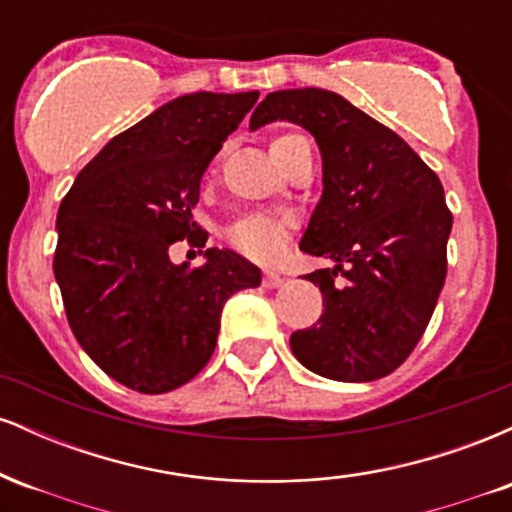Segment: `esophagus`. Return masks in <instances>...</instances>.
I'll return each instance as SVG.
<instances>
[{"mask_svg": "<svg viewBox=\"0 0 512 512\" xmlns=\"http://www.w3.org/2000/svg\"><path fill=\"white\" fill-rule=\"evenodd\" d=\"M281 274H276V272H264V276H262V286L264 289H276V286H281Z\"/></svg>", "mask_w": 512, "mask_h": 512, "instance_id": "1", "label": "esophagus"}]
</instances>
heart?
I'll return each mask as SVG.
<instances>
[{
  "label": "heart",
  "mask_w": 512,
  "mask_h": 512,
  "mask_svg": "<svg viewBox=\"0 0 512 512\" xmlns=\"http://www.w3.org/2000/svg\"><path fill=\"white\" fill-rule=\"evenodd\" d=\"M301 144H305L301 134L281 132L269 142V154L279 166H284ZM286 233H289V221L286 219L269 214H250L228 228L226 240L248 257H272L284 248Z\"/></svg>",
  "instance_id": "obj_1"
}]
</instances>
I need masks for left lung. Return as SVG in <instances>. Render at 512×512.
I'll return each instance as SVG.
<instances>
[{
  "instance_id": "1",
  "label": "left lung",
  "mask_w": 512,
  "mask_h": 512,
  "mask_svg": "<svg viewBox=\"0 0 512 512\" xmlns=\"http://www.w3.org/2000/svg\"><path fill=\"white\" fill-rule=\"evenodd\" d=\"M289 120L322 154V199L301 250L332 269L313 327L291 334L293 356L342 383L390 375L424 337L448 274L452 214L438 175L390 127L325 88L269 93L250 117L257 129Z\"/></svg>"
}]
</instances>
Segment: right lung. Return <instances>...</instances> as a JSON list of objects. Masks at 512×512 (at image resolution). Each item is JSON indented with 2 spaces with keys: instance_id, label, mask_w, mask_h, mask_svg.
<instances>
[{
  "instance_id": "add662e5",
  "label": "right lung",
  "mask_w": 512,
  "mask_h": 512,
  "mask_svg": "<svg viewBox=\"0 0 512 512\" xmlns=\"http://www.w3.org/2000/svg\"><path fill=\"white\" fill-rule=\"evenodd\" d=\"M260 93H190L125 129L76 175L57 211L55 279L76 342L110 378L144 395L190 383L214 354L223 303L260 286L233 250L204 248L192 221L199 180ZM202 252V250H199Z\"/></svg>"
}]
</instances>
